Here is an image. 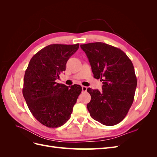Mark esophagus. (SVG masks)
<instances>
[{"label": "esophagus", "mask_w": 157, "mask_h": 157, "mask_svg": "<svg viewBox=\"0 0 157 157\" xmlns=\"http://www.w3.org/2000/svg\"><path fill=\"white\" fill-rule=\"evenodd\" d=\"M82 92H86L87 87L86 86H82Z\"/></svg>", "instance_id": "1"}]
</instances>
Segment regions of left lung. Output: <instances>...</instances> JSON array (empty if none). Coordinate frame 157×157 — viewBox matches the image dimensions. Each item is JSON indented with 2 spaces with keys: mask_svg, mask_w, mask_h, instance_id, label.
Segmentation results:
<instances>
[{
  "mask_svg": "<svg viewBox=\"0 0 157 157\" xmlns=\"http://www.w3.org/2000/svg\"><path fill=\"white\" fill-rule=\"evenodd\" d=\"M91 65L94 77L103 81L102 92L87 89V104L93 119L105 126L121 122L134 101L137 78L134 65L121 49L103 42L81 44Z\"/></svg>",
  "mask_w": 157,
  "mask_h": 157,
  "instance_id": "1",
  "label": "left lung"
}]
</instances>
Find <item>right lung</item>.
I'll return each mask as SVG.
<instances>
[{
  "label": "right lung",
  "instance_id": "obj_1",
  "mask_svg": "<svg viewBox=\"0 0 157 157\" xmlns=\"http://www.w3.org/2000/svg\"><path fill=\"white\" fill-rule=\"evenodd\" d=\"M79 44H50L33 56L25 71L23 95L31 113L48 128L63 125L71 117L82 87L56 82Z\"/></svg>",
  "mask_w": 157,
  "mask_h": 157
}]
</instances>
